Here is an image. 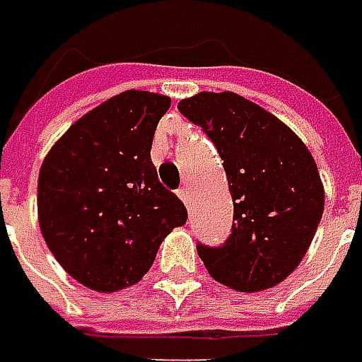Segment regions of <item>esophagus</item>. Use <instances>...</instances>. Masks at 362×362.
Returning a JSON list of instances; mask_svg holds the SVG:
<instances>
[{
	"label": "esophagus",
	"instance_id": "34e87169",
	"mask_svg": "<svg viewBox=\"0 0 362 362\" xmlns=\"http://www.w3.org/2000/svg\"><path fill=\"white\" fill-rule=\"evenodd\" d=\"M177 195L181 197V202H183L185 206H191V189L189 187H181V189H177Z\"/></svg>",
	"mask_w": 362,
	"mask_h": 362
}]
</instances>
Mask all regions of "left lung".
<instances>
[{
	"label": "left lung",
	"mask_w": 362,
	"mask_h": 362,
	"mask_svg": "<svg viewBox=\"0 0 362 362\" xmlns=\"http://www.w3.org/2000/svg\"><path fill=\"white\" fill-rule=\"evenodd\" d=\"M224 160L234 202L226 243H197L209 275L238 291H262L285 279L316 234L324 187L305 144L281 119L236 93L179 101Z\"/></svg>",
	"instance_id": "left-lung-1"
}]
</instances>
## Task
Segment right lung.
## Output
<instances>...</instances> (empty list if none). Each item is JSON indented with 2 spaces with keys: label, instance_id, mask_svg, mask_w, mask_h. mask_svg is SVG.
Returning a JSON list of instances; mask_svg holds the SVG:
<instances>
[{
  "label": "right lung",
  "instance_id": "1",
  "mask_svg": "<svg viewBox=\"0 0 362 362\" xmlns=\"http://www.w3.org/2000/svg\"><path fill=\"white\" fill-rule=\"evenodd\" d=\"M171 100L124 91L75 122L38 177V220L64 271L95 291L142 279L173 228L187 222L151 160L154 130Z\"/></svg>",
  "mask_w": 362,
  "mask_h": 362
}]
</instances>
